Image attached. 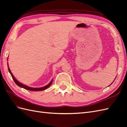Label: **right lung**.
Returning a JSON list of instances; mask_svg holds the SVG:
<instances>
[{
  "mask_svg": "<svg viewBox=\"0 0 127 127\" xmlns=\"http://www.w3.org/2000/svg\"><path fill=\"white\" fill-rule=\"evenodd\" d=\"M7 64H8V63H7ZM7 65H8V64H7ZM8 71H9V73H10V74H11V76H12V77L13 79V80L14 81L15 83L16 84H17V85L18 86H19V87H22V88H24V89H26V90H30V91H43V90H45V89H48V87H49V86L51 85L52 82H53V80H52L49 84H48L47 85L45 86H44V87H40V88H32V87H31L27 86H26V85H24V84H22V83H20L19 82H18V81L15 78V77L13 76V74H12V72H11V71L10 69H9V67L8 68Z\"/></svg>",
  "mask_w": 127,
  "mask_h": 127,
  "instance_id": "add662e5",
  "label": "right lung"
}]
</instances>
